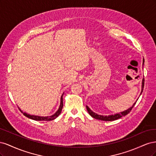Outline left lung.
Wrapping results in <instances>:
<instances>
[{
  "instance_id": "left-lung-1",
  "label": "left lung",
  "mask_w": 156,
  "mask_h": 156,
  "mask_svg": "<svg viewBox=\"0 0 156 156\" xmlns=\"http://www.w3.org/2000/svg\"><path fill=\"white\" fill-rule=\"evenodd\" d=\"M143 63H144V60H143ZM144 83V78H143V81H142V86H141V92H140V96L141 95V94H142V92L143 91ZM138 99L136 100H138ZM136 102V101L133 103V105H132V107H129V108H127V109L126 110V111L120 112L119 113H116V114H115V115H108V116L98 115L97 113H95L94 112H93L87 105H86V107H87V111L89 113V115H90L92 117H93L94 119L100 120H103V121H113V120H117L119 119H120V118H122V116H126V115L128 114V113L131 111L132 108H133V106L135 105Z\"/></svg>"
}]
</instances>
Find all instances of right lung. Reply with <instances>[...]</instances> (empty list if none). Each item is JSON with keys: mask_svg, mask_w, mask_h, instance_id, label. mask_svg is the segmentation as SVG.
<instances>
[{"mask_svg": "<svg viewBox=\"0 0 156 156\" xmlns=\"http://www.w3.org/2000/svg\"><path fill=\"white\" fill-rule=\"evenodd\" d=\"M63 95H64V93L62 94V96H61V98H60V106H59L58 109L57 110V111H56L55 113V114H53V115H51V116H40L32 115L28 114V113H27L25 112H23V111H21V109L20 107H18V108H20V110L21 111V112L26 117L29 118V119H30L32 120H36V121H50V120H55L56 118H57L60 115V114L61 113V111H62V107H63V98H62Z\"/></svg>", "mask_w": 156, "mask_h": 156, "instance_id": "1", "label": "right lung"}]
</instances>
